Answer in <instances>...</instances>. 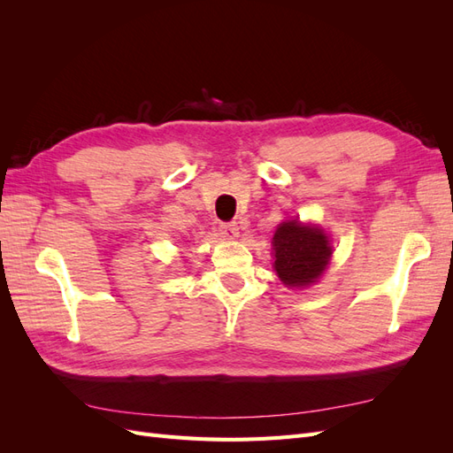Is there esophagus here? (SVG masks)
I'll return each instance as SVG.
<instances>
[{
  "mask_svg": "<svg viewBox=\"0 0 453 453\" xmlns=\"http://www.w3.org/2000/svg\"><path fill=\"white\" fill-rule=\"evenodd\" d=\"M219 230H221L223 238H226V240H234L238 236V225L236 223H221Z\"/></svg>",
  "mask_w": 453,
  "mask_h": 453,
  "instance_id": "1",
  "label": "esophagus"
}]
</instances>
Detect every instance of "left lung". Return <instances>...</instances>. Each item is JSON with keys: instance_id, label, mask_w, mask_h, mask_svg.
I'll use <instances>...</instances> for the list:
<instances>
[{"instance_id": "left-lung-1", "label": "left lung", "mask_w": 453, "mask_h": 453, "mask_svg": "<svg viewBox=\"0 0 453 453\" xmlns=\"http://www.w3.org/2000/svg\"><path fill=\"white\" fill-rule=\"evenodd\" d=\"M273 268L287 287H304L323 273L333 255L328 238L319 228L298 221L281 223L273 234Z\"/></svg>"}]
</instances>
